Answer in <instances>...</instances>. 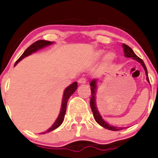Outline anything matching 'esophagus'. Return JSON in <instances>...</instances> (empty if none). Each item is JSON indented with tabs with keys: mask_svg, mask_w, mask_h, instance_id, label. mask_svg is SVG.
<instances>
[{
	"mask_svg": "<svg viewBox=\"0 0 158 158\" xmlns=\"http://www.w3.org/2000/svg\"><path fill=\"white\" fill-rule=\"evenodd\" d=\"M78 82H79V84H85L86 83V79H85V78H80V79L78 80Z\"/></svg>",
	"mask_w": 158,
	"mask_h": 158,
	"instance_id": "esophagus-1",
	"label": "esophagus"
}]
</instances>
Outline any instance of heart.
I'll use <instances>...</instances> for the list:
<instances>
[{"mask_svg":"<svg viewBox=\"0 0 158 158\" xmlns=\"http://www.w3.org/2000/svg\"><path fill=\"white\" fill-rule=\"evenodd\" d=\"M105 60H106V63H110V62H111L113 60V56L112 54L111 53H109L107 54V55L106 56V58H105Z\"/></svg>","mask_w":158,"mask_h":158,"instance_id":"heart-1","label":"heart"}]
</instances>
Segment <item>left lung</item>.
Listing matches in <instances>:
<instances>
[{"instance_id": "8db88e82", "label": "left lung", "mask_w": 158, "mask_h": 158, "mask_svg": "<svg viewBox=\"0 0 158 158\" xmlns=\"http://www.w3.org/2000/svg\"><path fill=\"white\" fill-rule=\"evenodd\" d=\"M123 48H124V52H125V57H131L132 59L134 60H137L138 62H139L142 66L144 67V70H145V73H146V76H147V80L148 82H150L149 81V78H148V70L147 68H146L145 64H144V61L141 60V58L138 56L134 52V51L132 50V49L130 47H128V45L126 44H123ZM90 86H91V98H90V106H91V109H92V113H93V116H94V118L95 120L96 121V122L98 124H99L101 126H102L103 128H106V129H109V130H111V131H119V130H122V128H117V127H114V126H111V125H109L107 122H105L104 120L102 119V116L99 114V112L98 111V109H97L96 107V105H95V91H96V80L93 79L92 80L90 83Z\"/></svg>"}]
</instances>
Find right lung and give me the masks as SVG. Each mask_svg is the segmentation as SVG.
Masks as SVG:
<instances>
[{
	"instance_id": "add662e5",
	"label": "right lung",
	"mask_w": 158,
	"mask_h": 158,
	"mask_svg": "<svg viewBox=\"0 0 158 158\" xmlns=\"http://www.w3.org/2000/svg\"><path fill=\"white\" fill-rule=\"evenodd\" d=\"M52 42H50V41H47V40H37L36 41L35 43H33L32 45H30L26 50L24 51L23 54L20 56V58L17 60V62L15 63V65H17L19 62L21 60H23L24 57L30 55L33 52H36L37 51L38 49H42L43 47H47V46L50 45L52 44ZM14 65V66H15ZM77 89V82H73V84L69 85L64 91V94H63V102H62V107H61V111H60V114H59L58 118L56 120V122H54L53 125L49 128L48 130L46 131L42 132L41 134H45V133H48V132L51 131L55 130L56 128H57L58 127H60L61 125V124L63 123V120H64V117H65V114H66V106H67V102L69 100V98L73 95V93L75 92V91Z\"/></svg>"
}]
</instances>
